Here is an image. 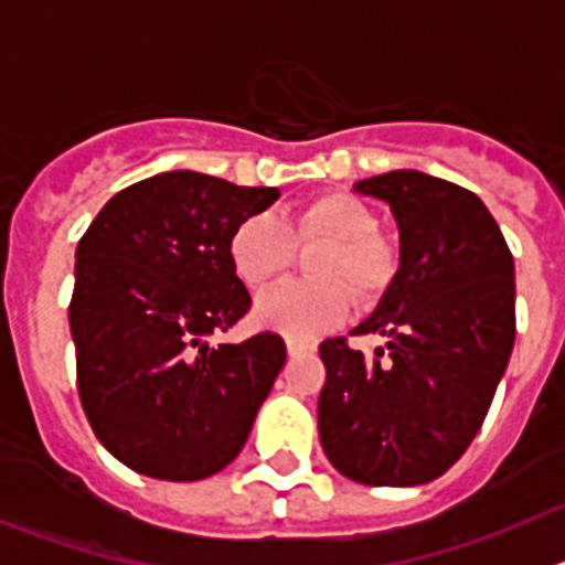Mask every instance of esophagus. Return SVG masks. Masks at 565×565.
<instances>
[{
  "instance_id": "obj_1",
  "label": "esophagus",
  "mask_w": 565,
  "mask_h": 565,
  "mask_svg": "<svg viewBox=\"0 0 565 565\" xmlns=\"http://www.w3.org/2000/svg\"><path fill=\"white\" fill-rule=\"evenodd\" d=\"M286 351L288 356H308V353H313V344L297 342V339H286Z\"/></svg>"
}]
</instances>
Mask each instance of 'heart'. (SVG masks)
<instances>
[{
	"label": "heart",
	"instance_id": "1",
	"mask_svg": "<svg viewBox=\"0 0 565 565\" xmlns=\"http://www.w3.org/2000/svg\"><path fill=\"white\" fill-rule=\"evenodd\" d=\"M376 232L371 206L344 192L319 194L288 221L271 212L246 217L228 239V259L248 288L266 286L286 271L294 243H331V252L313 263V277L322 282L271 286L254 299V322L288 339H313L342 326L353 297L364 308L376 306L398 268L393 246Z\"/></svg>",
	"mask_w": 565,
	"mask_h": 565
}]
</instances>
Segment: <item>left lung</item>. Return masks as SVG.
<instances>
[{"instance_id": "8db88e82", "label": "left lung", "mask_w": 565, "mask_h": 565, "mask_svg": "<svg viewBox=\"0 0 565 565\" xmlns=\"http://www.w3.org/2000/svg\"><path fill=\"white\" fill-rule=\"evenodd\" d=\"M391 206L398 271L353 333L319 344V441L328 461L367 487H416L444 476L481 430L515 344V263L481 198L396 169L353 183Z\"/></svg>"}]
</instances>
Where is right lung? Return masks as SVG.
<instances>
[{
  "mask_svg": "<svg viewBox=\"0 0 565 565\" xmlns=\"http://www.w3.org/2000/svg\"><path fill=\"white\" fill-rule=\"evenodd\" d=\"M274 186L174 169L109 198L76 248L70 333L98 441L161 481H201L243 450L286 364L277 333L214 344L252 306L228 259Z\"/></svg>",
  "mask_w": 565,
  "mask_h": 565,
  "instance_id": "add662e5",
  "label": "right lung"
}]
</instances>
